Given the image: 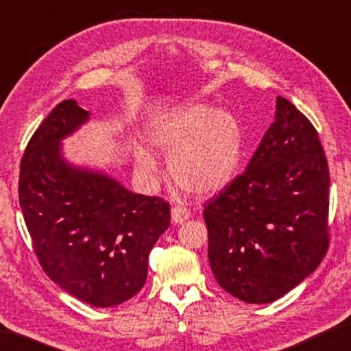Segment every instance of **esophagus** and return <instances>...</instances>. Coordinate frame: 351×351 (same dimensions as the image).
<instances>
[{
    "label": "esophagus",
    "instance_id": "esophagus-1",
    "mask_svg": "<svg viewBox=\"0 0 351 351\" xmlns=\"http://www.w3.org/2000/svg\"><path fill=\"white\" fill-rule=\"evenodd\" d=\"M172 215V222L174 223H184L186 219L190 217V210L184 208V206H174L171 210Z\"/></svg>",
    "mask_w": 351,
    "mask_h": 351
}]
</instances>
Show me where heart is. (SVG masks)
I'll return each mask as SVG.
<instances>
[{"mask_svg": "<svg viewBox=\"0 0 351 351\" xmlns=\"http://www.w3.org/2000/svg\"><path fill=\"white\" fill-rule=\"evenodd\" d=\"M148 141L169 155L167 167L180 189L199 196L223 190L237 176L244 138L238 119L228 112L203 104L182 105L156 119L147 131ZM137 165L153 172L156 162L145 150Z\"/></svg>", "mask_w": 351, "mask_h": 351, "instance_id": "1", "label": "heart"}]
</instances>
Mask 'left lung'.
<instances>
[{
	"label": "left lung",
	"mask_w": 351,
	"mask_h": 351,
	"mask_svg": "<svg viewBox=\"0 0 351 351\" xmlns=\"http://www.w3.org/2000/svg\"><path fill=\"white\" fill-rule=\"evenodd\" d=\"M275 117L246 171L203 210L215 281L247 304L287 294L329 247V167L318 132L285 97Z\"/></svg>",
	"instance_id": "left-lung-1"
}]
</instances>
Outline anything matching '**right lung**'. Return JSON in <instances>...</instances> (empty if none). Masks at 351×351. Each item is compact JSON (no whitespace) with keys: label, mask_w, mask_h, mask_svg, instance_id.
Here are the masks:
<instances>
[{"label":"right lung","mask_w":351,"mask_h":351,"mask_svg":"<svg viewBox=\"0 0 351 351\" xmlns=\"http://www.w3.org/2000/svg\"><path fill=\"white\" fill-rule=\"evenodd\" d=\"M88 118L73 99L47 114L22 156L19 203L46 275L76 299L107 308L145 285L148 254L169 227L171 208L62 158L60 141Z\"/></svg>","instance_id":"right-lung-1"}]
</instances>
